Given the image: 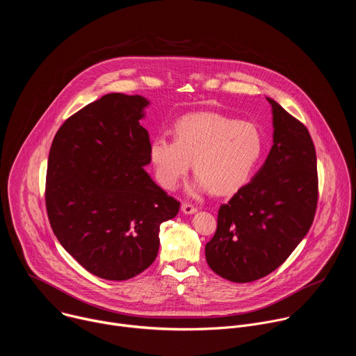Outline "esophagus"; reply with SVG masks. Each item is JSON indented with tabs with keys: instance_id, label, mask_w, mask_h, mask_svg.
Instances as JSON below:
<instances>
[{
	"instance_id": "34e87169",
	"label": "esophagus",
	"mask_w": 356,
	"mask_h": 356,
	"mask_svg": "<svg viewBox=\"0 0 356 356\" xmlns=\"http://www.w3.org/2000/svg\"><path fill=\"white\" fill-rule=\"evenodd\" d=\"M181 211L184 214H194L197 211V209L193 204H190V202H183V204H181Z\"/></svg>"
}]
</instances>
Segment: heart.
<instances>
[{"instance_id":"heart-1","label":"heart","mask_w":356,"mask_h":356,"mask_svg":"<svg viewBox=\"0 0 356 356\" xmlns=\"http://www.w3.org/2000/svg\"><path fill=\"white\" fill-rule=\"evenodd\" d=\"M264 149L258 128L218 113H195L175 124V140L156 136L149 158L158 183L172 190L194 161L198 173L193 191L213 188L228 194L245 184Z\"/></svg>"}]
</instances>
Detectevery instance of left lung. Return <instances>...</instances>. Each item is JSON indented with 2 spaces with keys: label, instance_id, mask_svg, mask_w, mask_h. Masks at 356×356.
Returning a JSON list of instances; mask_svg holds the SVG:
<instances>
[{
  "label": "left lung",
  "instance_id": "1",
  "mask_svg": "<svg viewBox=\"0 0 356 356\" xmlns=\"http://www.w3.org/2000/svg\"><path fill=\"white\" fill-rule=\"evenodd\" d=\"M273 146L252 181L218 210L206 245L209 266L248 283L276 270L309 232L318 201L317 156L309 129L268 97Z\"/></svg>",
  "mask_w": 356,
  "mask_h": 356
}]
</instances>
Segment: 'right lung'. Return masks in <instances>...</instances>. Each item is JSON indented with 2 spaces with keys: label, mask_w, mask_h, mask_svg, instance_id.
Masks as SVG:
<instances>
[{
  "label": "right lung",
  "mask_w": 356,
  "mask_h": 356,
  "mask_svg": "<svg viewBox=\"0 0 356 356\" xmlns=\"http://www.w3.org/2000/svg\"><path fill=\"white\" fill-rule=\"evenodd\" d=\"M149 101L111 92L59 128L50 146L44 201L50 227L90 273L127 280L158 257L161 224L180 202L145 172L149 134L139 124Z\"/></svg>",
  "instance_id": "add662e5"
}]
</instances>
